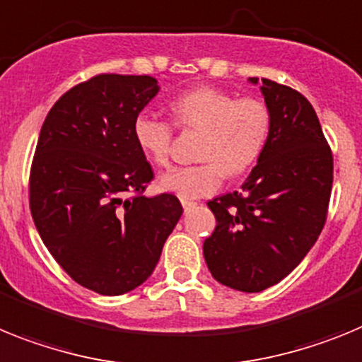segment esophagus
<instances>
[{
    "label": "esophagus",
    "mask_w": 362,
    "mask_h": 362,
    "mask_svg": "<svg viewBox=\"0 0 362 362\" xmlns=\"http://www.w3.org/2000/svg\"><path fill=\"white\" fill-rule=\"evenodd\" d=\"M182 206H184V211H191L194 206H197V202H193V200H187V199H182Z\"/></svg>",
    "instance_id": "esophagus-1"
}]
</instances>
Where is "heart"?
<instances>
[{"mask_svg":"<svg viewBox=\"0 0 362 362\" xmlns=\"http://www.w3.org/2000/svg\"><path fill=\"white\" fill-rule=\"evenodd\" d=\"M175 124L184 131H202L197 155L202 162L173 169L160 178V187L182 199L215 193L226 175L235 177L262 155L272 131L268 103L257 96H240L211 86L187 89L169 102ZM175 124L158 116H136L133 136L149 162L168 168L171 162Z\"/></svg>","mask_w":362,"mask_h":362,"instance_id":"b5f03b06","label":"heart"}]
</instances>
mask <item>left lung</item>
<instances>
[{
	"instance_id": "obj_1",
	"label": "left lung",
	"mask_w": 362,
	"mask_h": 362,
	"mask_svg": "<svg viewBox=\"0 0 362 362\" xmlns=\"http://www.w3.org/2000/svg\"><path fill=\"white\" fill-rule=\"evenodd\" d=\"M260 90L272 112L268 144L242 191L207 202L216 228L204 242L211 275L246 293L281 282L312 250L333 184L332 149L312 103L268 78Z\"/></svg>"
}]
</instances>
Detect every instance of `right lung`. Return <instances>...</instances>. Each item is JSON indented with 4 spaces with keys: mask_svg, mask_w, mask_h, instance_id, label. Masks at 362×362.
<instances>
[{
    "mask_svg": "<svg viewBox=\"0 0 362 362\" xmlns=\"http://www.w3.org/2000/svg\"><path fill=\"white\" fill-rule=\"evenodd\" d=\"M156 93L151 76L96 74L52 105L37 138L29 178L37 233L72 281L100 295L146 282L184 213L175 194L144 197L155 175L133 124Z\"/></svg>",
    "mask_w": 362,
    "mask_h": 362,
    "instance_id": "obj_1",
    "label": "right lung"
}]
</instances>
